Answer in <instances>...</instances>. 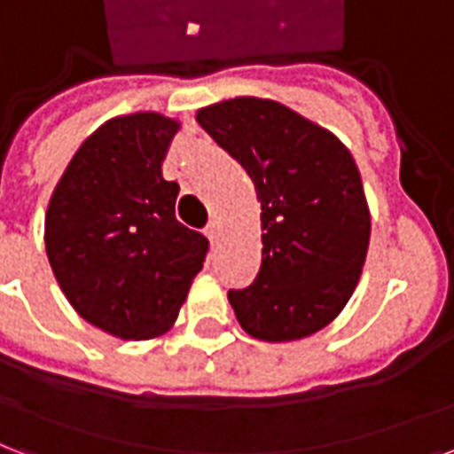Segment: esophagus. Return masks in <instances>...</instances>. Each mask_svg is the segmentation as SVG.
I'll use <instances>...</instances> for the list:
<instances>
[{
	"label": "esophagus",
	"mask_w": 454,
	"mask_h": 454,
	"mask_svg": "<svg viewBox=\"0 0 454 454\" xmlns=\"http://www.w3.org/2000/svg\"><path fill=\"white\" fill-rule=\"evenodd\" d=\"M206 237H208L213 244H217V241H220V223H217V220L208 223V227H206Z\"/></svg>",
	"instance_id": "obj_1"
}]
</instances>
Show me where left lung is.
Here are the masks:
<instances>
[{"mask_svg":"<svg viewBox=\"0 0 454 454\" xmlns=\"http://www.w3.org/2000/svg\"><path fill=\"white\" fill-rule=\"evenodd\" d=\"M196 121L248 172L260 201V272L227 294L241 329L267 343L325 329L353 296L370 248V206L350 151L272 99L210 104Z\"/></svg>","mask_w":454,"mask_h":454,"instance_id":"obj_1","label":"left lung"}]
</instances>
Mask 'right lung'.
I'll list each match as a JSON object with an SVG mask.
<instances>
[{
	"instance_id": "add662e5",
	"label": "right lung",
	"mask_w": 454,
	"mask_h": 454,
	"mask_svg": "<svg viewBox=\"0 0 454 454\" xmlns=\"http://www.w3.org/2000/svg\"><path fill=\"white\" fill-rule=\"evenodd\" d=\"M179 121L118 115L87 137L49 199V265L75 312L125 340L170 332L208 239L175 217L163 158Z\"/></svg>"
}]
</instances>
